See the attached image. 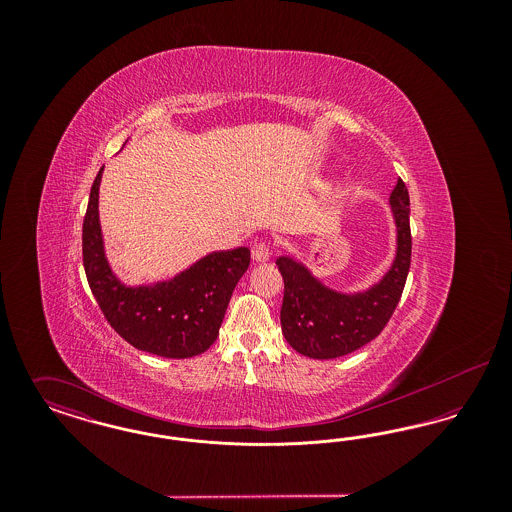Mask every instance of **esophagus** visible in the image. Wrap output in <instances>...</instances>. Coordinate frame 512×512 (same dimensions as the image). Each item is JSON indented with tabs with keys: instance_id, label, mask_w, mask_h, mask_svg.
Returning a JSON list of instances; mask_svg holds the SVG:
<instances>
[{
	"instance_id": "1",
	"label": "esophagus",
	"mask_w": 512,
	"mask_h": 512,
	"mask_svg": "<svg viewBox=\"0 0 512 512\" xmlns=\"http://www.w3.org/2000/svg\"><path fill=\"white\" fill-rule=\"evenodd\" d=\"M251 257L255 263H267L268 257H270V247L265 242H259V244L251 247Z\"/></svg>"
}]
</instances>
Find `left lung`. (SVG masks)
<instances>
[{
    "label": "left lung",
    "mask_w": 512,
    "mask_h": 512,
    "mask_svg": "<svg viewBox=\"0 0 512 512\" xmlns=\"http://www.w3.org/2000/svg\"><path fill=\"white\" fill-rule=\"evenodd\" d=\"M395 255L382 278L365 290L341 292L324 284L303 261L280 255L284 278L280 322L293 349L311 359H338L374 340L388 324L411 267L409 192L403 180L390 195Z\"/></svg>",
    "instance_id": "obj_1"
}]
</instances>
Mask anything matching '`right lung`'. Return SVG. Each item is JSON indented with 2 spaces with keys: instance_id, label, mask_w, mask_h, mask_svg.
Wrapping results in <instances>:
<instances>
[{
  "instance_id": "obj_1",
  "label": "right lung",
  "mask_w": 512,
  "mask_h": 512,
  "mask_svg": "<svg viewBox=\"0 0 512 512\" xmlns=\"http://www.w3.org/2000/svg\"><path fill=\"white\" fill-rule=\"evenodd\" d=\"M92 184L82 226L84 270L99 309L122 340L167 359L207 351L219 336L232 292L249 267L247 247L213 251L192 267L151 284H124L111 267L99 222V184Z\"/></svg>"
}]
</instances>
